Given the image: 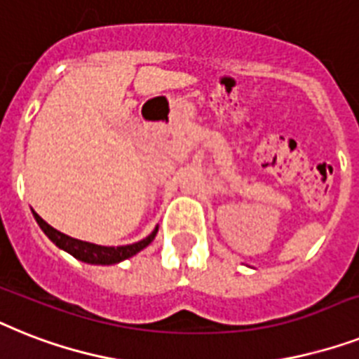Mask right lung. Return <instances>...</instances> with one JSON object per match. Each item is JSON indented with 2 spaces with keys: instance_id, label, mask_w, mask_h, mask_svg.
<instances>
[{
  "instance_id": "add662e5",
  "label": "right lung",
  "mask_w": 359,
  "mask_h": 359,
  "mask_svg": "<svg viewBox=\"0 0 359 359\" xmlns=\"http://www.w3.org/2000/svg\"><path fill=\"white\" fill-rule=\"evenodd\" d=\"M34 219H36L40 229L46 232V236H48L49 240L53 241L55 245L64 249L72 256H75L77 260L86 262V264L110 265V264H118V262L121 260H127V258H130V256H134L136 252H140V250L149 245L151 241L154 240L156 232H158V229H154L153 232L145 238V240L138 241V243H133V245L103 247V245H95V243H88V241L75 240V238H69V236L58 232L57 229L48 225V223H46V221H43L38 214H34Z\"/></svg>"
}]
</instances>
